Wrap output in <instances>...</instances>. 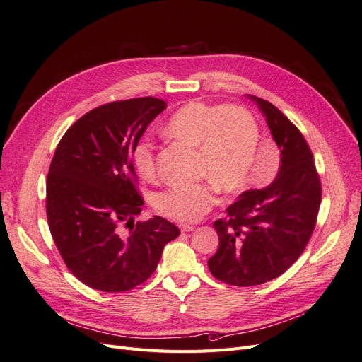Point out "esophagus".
Listing matches in <instances>:
<instances>
[{"label": "esophagus", "instance_id": "esophagus-1", "mask_svg": "<svg viewBox=\"0 0 362 362\" xmlns=\"http://www.w3.org/2000/svg\"><path fill=\"white\" fill-rule=\"evenodd\" d=\"M179 227H180V230H182L183 233L194 232V230H195V227H194L192 224H179Z\"/></svg>", "mask_w": 362, "mask_h": 362}]
</instances>
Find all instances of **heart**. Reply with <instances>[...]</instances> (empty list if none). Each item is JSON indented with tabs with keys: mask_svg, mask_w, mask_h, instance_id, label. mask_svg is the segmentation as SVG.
I'll use <instances>...</instances> for the list:
<instances>
[{
	"mask_svg": "<svg viewBox=\"0 0 362 362\" xmlns=\"http://www.w3.org/2000/svg\"><path fill=\"white\" fill-rule=\"evenodd\" d=\"M165 132L199 148V175L208 180L175 183L157 194L154 205L163 216L194 223L214 206L217 187L235 194L248 186L259 144V127L248 110L191 101L170 117ZM132 163L142 179L157 176L154 144L148 138L133 146Z\"/></svg>",
	"mask_w": 362,
	"mask_h": 362,
	"instance_id": "1",
	"label": "heart"
}]
</instances>
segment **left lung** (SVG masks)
I'll return each mask as SVG.
<instances>
[{
	"label": "left lung",
	"instance_id": "1",
	"mask_svg": "<svg viewBox=\"0 0 362 362\" xmlns=\"http://www.w3.org/2000/svg\"><path fill=\"white\" fill-rule=\"evenodd\" d=\"M246 97L267 122L280 167L267 187L240 194L226 208L229 218L213 224L220 242L208 269L232 286H255L286 272L305 250L321 202L320 177L302 133L272 103Z\"/></svg>",
	"mask_w": 362,
	"mask_h": 362
}]
</instances>
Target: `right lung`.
I'll return each mask as SVG.
<instances>
[{"label":"right lung","mask_w":362,"mask_h":362,"mask_svg":"<svg viewBox=\"0 0 362 362\" xmlns=\"http://www.w3.org/2000/svg\"><path fill=\"white\" fill-rule=\"evenodd\" d=\"M165 107L152 97L101 105L70 126L57 145L47 177L49 232L67 269L92 289L136 288L180 233L158 216L135 224L144 199L135 187L132 149Z\"/></svg>","instance_id":"right-lung-1"}]
</instances>
